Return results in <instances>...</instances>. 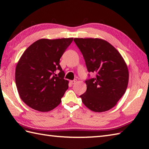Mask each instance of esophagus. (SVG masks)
Here are the masks:
<instances>
[{"label":"esophagus","instance_id":"34e87169","mask_svg":"<svg viewBox=\"0 0 149 149\" xmlns=\"http://www.w3.org/2000/svg\"><path fill=\"white\" fill-rule=\"evenodd\" d=\"M77 80H73V81H70V83L72 84H74L75 83H76Z\"/></svg>","mask_w":149,"mask_h":149}]
</instances>
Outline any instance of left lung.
<instances>
[{
	"label": "left lung",
	"instance_id": "left-lung-1",
	"mask_svg": "<svg viewBox=\"0 0 149 149\" xmlns=\"http://www.w3.org/2000/svg\"><path fill=\"white\" fill-rule=\"evenodd\" d=\"M88 70L96 77L86 80V91L80 97L88 109L104 112L115 106L127 90L129 70L120 52L100 38H74Z\"/></svg>",
	"mask_w": 149,
	"mask_h": 149
}]
</instances>
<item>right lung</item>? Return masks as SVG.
I'll return each instance as SVG.
<instances>
[{"instance_id":"right-lung-1","label":"right lung","mask_w":149,"mask_h":149,"mask_svg":"<svg viewBox=\"0 0 149 149\" xmlns=\"http://www.w3.org/2000/svg\"><path fill=\"white\" fill-rule=\"evenodd\" d=\"M73 38L37 40L25 50L16 66L15 83L19 95L31 108L41 112L54 109L68 88L59 60ZM56 69L60 72L55 74Z\"/></svg>"}]
</instances>
